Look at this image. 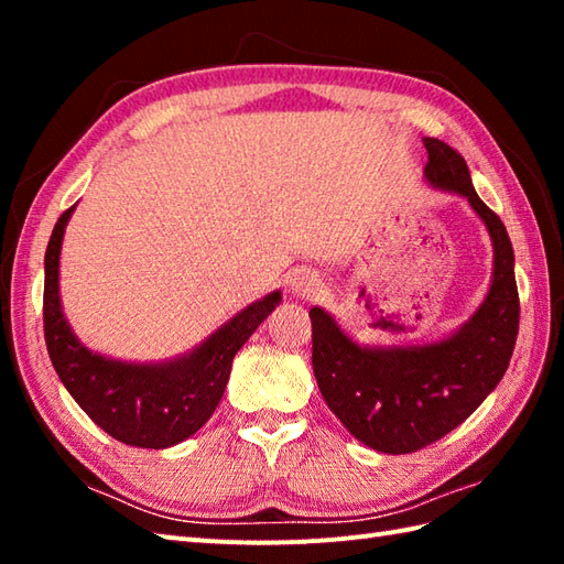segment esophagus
Listing matches in <instances>:
<instances>
[{"label": "esophagus", "mask_w": 564, "mask_h": 564, "mask_svg": "<svg viewBox=\"0 0 564 564\" xmlns=\"http://www.w3.org/2000/svg\"><path fill=\"white\" fill-rule=\"evenodd\" d=\"M293 291L301 295V297H307V301H310V297H315L322 291L319 275L317 273H310V271L297 273L295 281H293Z\"/></svg>", "instance_id": "34e87169"}]
</instances>
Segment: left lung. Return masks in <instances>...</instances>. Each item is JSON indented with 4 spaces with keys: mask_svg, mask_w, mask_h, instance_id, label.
Listing matches in <instances>:
<instances>
[{
    "mask_svg": "<svg viewBox=\"0 0 564 564\" xmlns=\"http://www.w3.org/2000/svg\"><path fill=\"white\" fill-rule=\"evenodd\" d=\"M426 178L467 198L495 242L487 301L451 339L406 349H361L325 310L313 307V370L322 398L366 446L400 455L426 448L463 424L509 368L519 334V289L505 223L475 194L458 150L426 138Z\"/></svg>",
    "mask_w": 564,
    "mask_h": 564,
    "instance_id": "left-lung-1",
    "label": "left lung"
}]
</instances>
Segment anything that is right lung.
Listing matches in <instances>:
<instances>
[{"label":"right lung","instance_id":"add662e5","mask_svg":"<svg viewBox=\"0 0 564 564\" xmlns=\"http://www.w3.org/2000/svg\"><path fill=\"white\" fill-rule=\"evenodd\" d=\"M72 208L57 218L45 249L47 354L67 392L106 434L135 448H170L208 422L225 392L235 354L281 301V293L251 303L194 354L172 364L133 366L91 354L67 327L57 293L59 245Z\"/></svg>","mask_w":564,"mask_h":564}]
</instances>
